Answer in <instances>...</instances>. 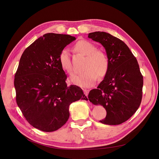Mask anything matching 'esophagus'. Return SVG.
Segmentation results:
<instances>
[{"label": "esophagus", "instance_id": "esophagus-1", "mask_svg": "<svg viewBox=\"0 0 159 159\" xmlns=\"http://www.w3.org/2000/svg\"><path fill=\"white\" fill-rule=\"evenodd\" d=\"M84 94L86 96H88V94L89 93V90H88V89H84Z\"/></svg>", "mask_w": 159, "mask_h": 159}]
</instances>
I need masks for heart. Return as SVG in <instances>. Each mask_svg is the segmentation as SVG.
Returning a JSON list of instances; mask_svg holds the SVG:
<instances>
[{
	"mask_svg": "<svg viewBox=\"0 0 159 159\" xmlns=\"http://www.w3.org/2000/svg\"><path fill=\"white\" fill-rule=\"evenodd\" d=\"M74 49L87 56L84 67V71L79 74H75L70 77L72 84L82 88H88L93 86L98 76L103 78L107 74L109 68V60L107 54L101 51H96V46L85 40L78 41ZM58 62L61 68L68 74L72 73V66L70 56L66 49H63L58 56Z\"/></svg>",
	"mask_w": 159,
	"mask_h": 159,
	"instance_id": "heart-1",
	"label": "heart"
}]
</instances>
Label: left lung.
Listing matches in <instances>:
<instances>
[{
    "mask_svg": "<svg viewBox=\"0 0 159 159\" xmlns=\"http://www.w3.org/2000/svg\"><path fill=\"white\" fill-rule=\"evenodd\" d=\"M88 37L102 44L109 60V68L97 89L90 91L88 98L103 106L107 116L99 122L119 125L133 116L142 99L143 79L137 60L120 39L104 32L89 33Z\"/></svg>",
    "mask_w": 159,
    "mask_h": 159,
    "instance_id": "obj_1",
    "label": "left lung"
}]
</instances>
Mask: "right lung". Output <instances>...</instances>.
Returning <instances> with one entry per match:
<instances>
[{
    "instance_id": "obj_1",
    "label": "right lung",
    "mask_w": 159,
    "mask_h": 159,
    "mask_svg": "<svg viewBox=\"0 0 159 159\" xmlns=\"http://www.w3.org/2000/svg\"><path fill=\"white\" fill-rule=\"evenodd\" d=\"M75 39L69 35L46 34L21 56L14 81L16 103L28 122L40 131L60 129L70 117V105L88 99L78 86L67 85L66 75L58 62L60 52Z\"/></svg>"
}]
</instances>
